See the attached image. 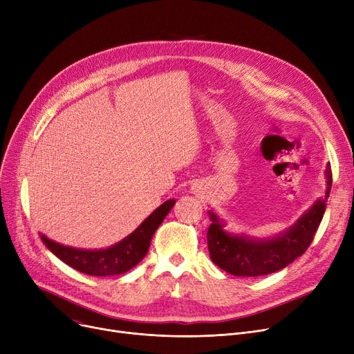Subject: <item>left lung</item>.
Wrapping results in <instances>:
<instances>
[{"label": "left lung", "instance_id": "1", "mask_svg": "<svg viewBox=\"0 0 354 354\" xmlns=\"http://www.w3.org/2000/svg\"><path fill=\"white\" fill-rule=\"evenodd\" d=\"M327 191L331 189V167L327 165ZM326 211V201H317L294 227L283 235L254 241L247 236L230 235L214 212H209L212 224L208 230V250L212 261L224 271L241 277H258L286 268L295 258L303 255L317 231Z\"/></svg>", "mask_w": 354, "mask_h": 354}]
</instances>
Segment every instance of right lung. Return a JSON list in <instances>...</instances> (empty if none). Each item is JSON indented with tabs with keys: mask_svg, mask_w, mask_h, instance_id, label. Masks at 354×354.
<instances>
[{
	"mask_svg": "<svg viewBox=\"0 0 354 354\" xmlns=\"http://www.w3.org/2000/svg\"><path fill=\"white\" fill-rule=\"evenodd\" d=\"M174 205V199L166 201L142 222L136 231L120 241L119 244L107 250L84 251L60 245L44 235H41V239L55 257H59L63 263L74 270L95 277L119 275L142 261L149 250V245H151V239L155 231Z\"/></svg>",
	"mask_w": 354,
	"mask_h": 354,
	"instance_id": "add662e5",
	"label": "right lung"
}]
</instances>
